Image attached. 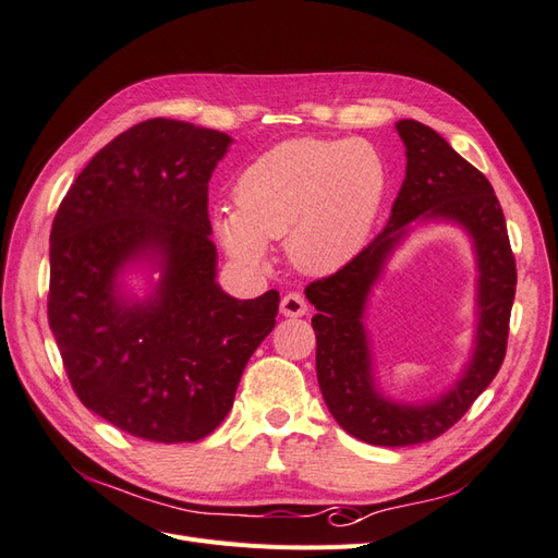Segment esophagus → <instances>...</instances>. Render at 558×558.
<instances>
[{
	"label": "esophagus",
	"mask_w": 558,
	"mask_h": 558,
	"mask_svg": "<svg viewBox=\"0 0 558 558\" xmlns=\"http://www.w3.org/2000/svg\"><path fill=\"white\" fill-rule=\"evenodd\" d=\"M281 314L283 316H291V318H298V316H305L307 314V302L305 298H302L300 293H286L281 298Z\"/></svg>",
	"instance_id": "1"
}]
</instances>
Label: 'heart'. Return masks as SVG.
Instances as JSON below:
<instances>
[{
  "instance_id": "obj_1",
  "label": "heart",
  "mask_w": 558,
  "mask_h": 558,
  "mask_svg": "<svg viewBox=\"0 0 558 558\" xmlns=\"http://www.w3.org/2000/svg\"><path fill=\"white\" fill-rule=\"evenodd\" d=\"M384 197V165L361 140H286L253 158L234 181V207L211 223L234 260L260 265L283 240L295 267L328 275L363 248Z\"/></svg>"
}]
</instances>
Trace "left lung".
I'll return each instance as SVG.
<instances>
[{
  "mask_svg": "<svg viewBox=\"0 0 558 558\" xmlns=\"http://www.w3.org/2000/svg\"><path fill=\"white\" fill-rule=\"evenodd\" d=\"M408 170L386 228L335 275L312 281L305 295L316 307V377L320 393L349 435L377 447L430 442L449 430L494 381L508 349L517 267L500 202L488 179L418 121H398ZM459 225L478 260L476 349L449 392L428 403H400L378 391L364 307L385 260L412 225Z\"/></svg>",
  "mask_w": 558,
  "mask_h": 558,
  "instance_id": "left-lung-1",
  "label": "left lung"
}]
</instances>
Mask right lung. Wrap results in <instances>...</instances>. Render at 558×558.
<instances>
[{
	"instance_id": "add662e5",
	"label": "right lung",
	"mask_w": 558,
	"mask_h": 558,
	"mask_svg": "<svg viewBox=\"0 0 558 558\" xmlns=\"http://www.w3.org/2000/svg\"><path fill=\"white\" fill-rule=\"evenodd\" d=\"M226 132L150 118L86 165L50 228L48 324L78 400L142 440L197 442L228 416L279 293L238 300L216 281L207 214ZM130 264L159 272L144 299Z\"/></svg>"
}]
</instances>
